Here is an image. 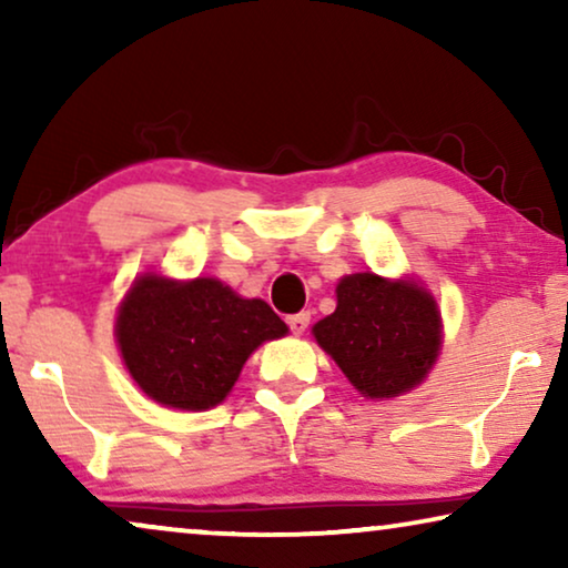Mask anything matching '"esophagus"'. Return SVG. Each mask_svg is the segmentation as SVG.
<instances>
[{
    "mask_svg": "<svg viewBox=\"0 0 568 568\" xmlns=\"http://www.w3.org/2000/svg\"><path fill=\"white\" fill-rule=\"evenodd\" d=\"M286 323H290L292 333H297V336H302V333H305V331H307V325H310V313L290 315V317H286Z\"/></svg>",
    "mask_w": 568,
    "mask_h": 568,
    "instance_id": "34e87169",
    "label": "esophagus"
}]
</instances>
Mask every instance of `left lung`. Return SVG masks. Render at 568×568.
<instances>
[{
    "label": "left lung",
    "mask_w": 568,
    "mask_h": 568,
    "mask_svg": "<svg viewBox=\"0 0 568 568\" xmlns=\"http://www.w3.org/2000/svg\"><path fill=\"white\" fill-rule=\"evenodd\" d=\"M336 313L313 333L356 390L395 398L422 383L439 352L437 302L418 284L375 274L341 278Z\"/></svg>",
    "instance_id": "obj_1"
}]
</instances>
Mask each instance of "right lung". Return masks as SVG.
I'll return each mask as SVG.
<instances>
[{
  "label": "right lung",
  "mask_w": 568,
  "mask_h": 568,
  "mask_svg": "<svg viewBox=\"0 0 568 568\" xmlns=\"http://www.w3.org/2000/svg\"><path fill=\"white\" fill-rule=\"evenodd\" d=\"M284 333L266 302L237 297L216 278H139L115 323L136 385L162 406L183 410L224 400L247 356Z\"/></svg>",
  "instance_id": "1"
}]
</instances>
